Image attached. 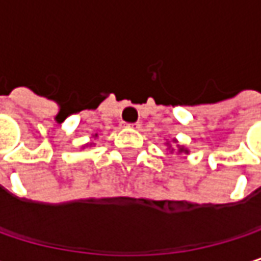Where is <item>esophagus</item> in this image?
I'll return each instance as SVG.
<instances>
[{"instance_id":"1","label":"esophagus","mask_w":261,"mask_h":261,"mask_svg":"<svg viewBox=\"0 0 261 261\" xmlns=\"http://www.w3.org/2000/svg\"><path fill=\"white\" fill-rule=\"evenodd\" d=\"M127 127H130V128H140V124L139 122H136V124H125Z\"/></svg>"}]
</instances>
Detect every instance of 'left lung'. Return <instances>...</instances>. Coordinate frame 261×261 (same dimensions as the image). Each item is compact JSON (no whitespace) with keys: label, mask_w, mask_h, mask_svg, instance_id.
<instances>
[{"label":"left lung","mask_w":261,"mask_h":261,"mask_svg":"<svg viewBox=\"0 0 261 261\" xmlns=\"http://www.w3.org/2000/svg\"><path fill=\"white\" fill-rule=\"evenodd\" d=\"M172 142H174L175 145L178 143V140H177L175 137L172 139ZM165 145L168 146V149H169V152H171V154H172V152L175 151V149L172 148V145H171V142H169L168 139H166V143H165ZM177 154H178V155H182V154H184V155H187V154H189V149H187V148H184L182 145H177Z\"/></svg>","instance_id":"left-lung-1"}]
</instances>
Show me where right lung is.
Returning <instances> with one entry per match:
<instances>
[{"mask_svg":"<svg viewBox=\"0 0 261 261\" xmlns=\"http://www.w3.org/2000/svg\"><path fill=\"white\" fill-rule=\"evenodd\" d=\"M92 139H98V134H96V133H95V134H92ZM92 145H95V143H93V142H89V143H86V145H83L81 148L84 149L86 146H92Z\"/></svg>","mask_w":261,"mask_h":261,"instance_id":"1","label":"right lung"}]
</instances>
